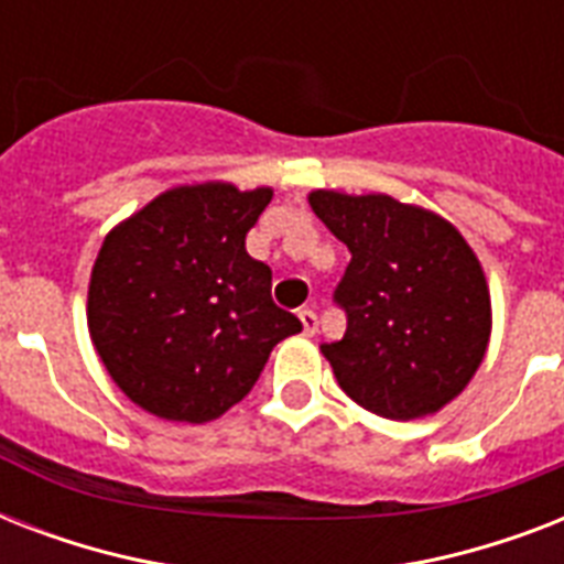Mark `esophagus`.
Masks as SVG:
<instances>
[{
    "label": "esophagus",
    "mask_w": 564,
    "mask_h": 564,
    "mask_svg": "<svg viewBox=\"0 0 564 564\" xmlns=\"http://www.w3.org/2000/svg\"><path fill=\"white\" fill-rule=\"evenodd\" d=\"M301 327H304V336H316L318 334V318L313 310H299Z\"/></svg>",
    "instance_id": "esophagus-1"
}]
</instances>
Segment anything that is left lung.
<instances>
[{"instance_id":"obj_1","label":"left lung","mask_w":564,"mask_h":564,"mask_svg":"<svg viewBox=\"0 0 564 564\" xmlns=\"http://www.w3.org/2000/svg\"><path fill=\"white\" fill-rule=\"evenodd\" d=\"M307 202L351 251L334 295L348 327L322 345L336 383L383 419L438 412L489 348L491 295L474 248L438 213L392 195L313 189Z\"/></svg>"}]
</instances>
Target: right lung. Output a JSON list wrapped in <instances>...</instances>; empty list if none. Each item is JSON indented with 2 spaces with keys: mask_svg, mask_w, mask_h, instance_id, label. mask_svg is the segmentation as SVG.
I'll return each instance as SVG.
<instances>
[{
  "mask_svg": "<svg viewBox=\"0 0 564 564\" xmlns=\"http://www.w3.org/2000/svg\"><path fill=\"white\" fill-rule=\"evenodd\" d=\"M272 187L181 184L108 230L87 327L110 380L140 410L204 424L251 392L301 322L274 307L272 269L246 251Z\"/></svg>",
  "mask_w": 564,
  "mask_h": 564,
  "instance_id": "add662e5",
  "label": "right lung"
}]
</instances>
